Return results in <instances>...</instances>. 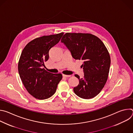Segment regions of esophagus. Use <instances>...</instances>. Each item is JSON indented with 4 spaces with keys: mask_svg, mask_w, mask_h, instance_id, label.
Returning a JSON list of instances; mask_svg holds the SVG:
<instances>
[{
    "mask_svg": "<svg viewBox=\"0 0 133 133\" xmlns=\"http://www.w3.org/2000/svg\"><path fill=\"white\" fill-rule=\"evenodd\" d=\"M70 76V75H65V74H63V77H65V78H67Z\"/></svg>",
    "mask_w": 133,
    "mask_h": 133,
    "instance_id": "obj_1",
    "label": "esophagus"
}]
</instances>
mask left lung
<instances>
[{"instance_id": "8db88e82", "label": "left lung", "mask_w": 133, "mask_h": 133, "mask_svg": "<svg viewBox=\"0 0 133 133\" xmlns=\"http://www.w3.org/2000/svg\"><path fill=\"white\" fill-rule=\"evenodd\" d=\"M75 59L83 60L84 76L73 90L82 98L90 99L97 96L104 87L110 65L109 52L97 37L90 34L66 33L61 39Z\"/></svg>"}]
</instances>
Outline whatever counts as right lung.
<instances>
[{
	"instance_id": "right-lung-1",
	"label": "right lung",
	"mask_w": 133,
	"mask_h": 133,
	"mask_svg": "<svg viewBox=\"0 0 133 133\" xmlns=\"http://www.w3.org/2000/svg\"><path fill=\"white\" fill-rule=\"evenodd\" d=\"M64 32L44 36L32 40L24 48L18 63V72L22 82L35 98L47 99L55 93L61 74L47 71L43 67L49 59V51L61 40Z\"/></svg>"
}]
</instances>
